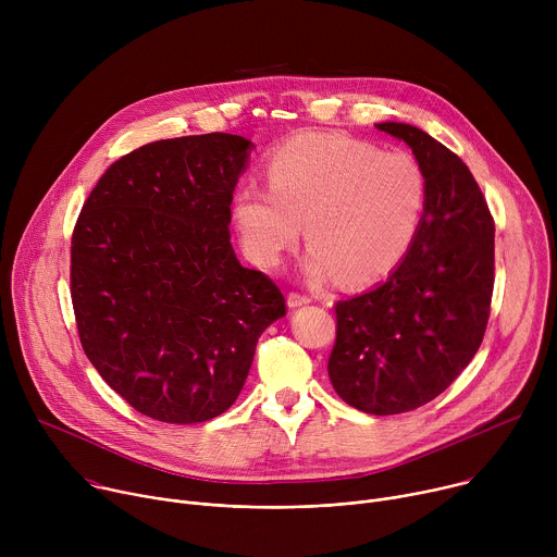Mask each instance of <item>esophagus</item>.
<instances>
[{
	"mask_svg": "<svg viewBox=\"0 0 557 557\" xmlns=\"http://www.w3.org/2000/svg\"><path fill=\"white\" fill-rule=\"evenodd\" d=\"M312 301V295H304V293H288V306L290 308H297V306H304V304H310Z\"/></svg>",
	"mask_w": 557,
	"mask_h": 557,
	"instance_id": "esophagus-1",
	"label": "esophagus"
}]
</instances>
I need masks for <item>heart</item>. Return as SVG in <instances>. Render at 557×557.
<instances>
[{
  "label": "heart",
  "mask_w": 557,
  "mask_h": 557,
  "mask_svg": "<svg viewBox=\"0 0 557 557\" xmlns=\"http://www.w3.org/2000/svg\"><path fill=\"white\" fill-rule=\"evenodd\" d=\"M269 187L247 181L233 194V224L245 253L275 269L299 240L312 245L304 273L324 282H372L399 267L417 243L428 176L408 151H379L339 134H299L275 147Z\"/></svg>",
  "instance_id": "obj_1"
}]
</instances>
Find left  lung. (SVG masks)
Returning <instances> with one entry per match:
<instances>
[{
	"label": "left lung",
	"instance_id": "obj_1",
	"mask_svg": "<svg viewBox=\"0 0 557 557\" xmlns=\"http://www.w3.org/2000/svg\"><path fill=\"white\" fill-rule=\"evenodd\" d=\"M406 140L428 176L423 224L406 260L368 293L335 304L329 374L368 414L412 412L445 392L481 348L494 295V215L469 168L406 123H379Z\"/></svg>",
	"mask_w": 557,
	"mask_h": 557
}]
</instances>
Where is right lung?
Returning <instances> with one entry per match:
<instances>
[{"label":"right lung","instance_id":"right-lung-1","mask_svg":"<svg viewBox=\"0 0 557 557\" xmlns=\"http://www.w3.org/2000/svg\"><path fill=\"white\" fill-rule=\"evenodd\" d=\"M251 140L202 134L147 143L112 163L70 247L78 339L140 414L202 423L240 394L256 346L286 314L280 286L231 247V200Z\"/></svg>","mask_w":557,"mask_h":557}]
</instances>
